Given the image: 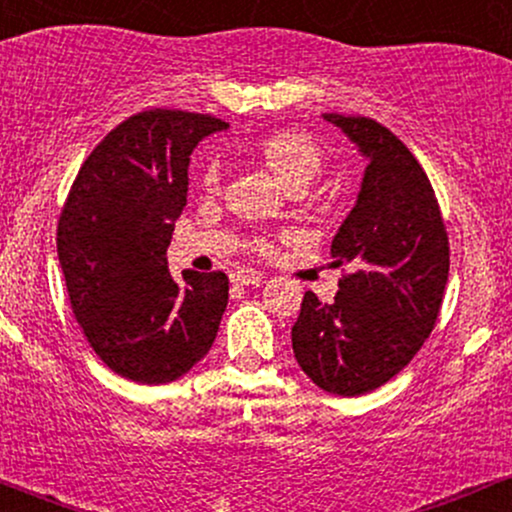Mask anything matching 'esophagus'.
Returning a JSON list of instances; mask_svg holds the SVG:
<instances>
[{
	"label": "esophagus",
	"instance_id": "esophagus-1",
	"mask_svg": "<svg viewBox=\"0 0 512 512\" xmlns=\"http://www.w3.org/2000/svg\"><path fill=\"white\" fill-rule=\"evenodd\" d=\"M264 279L262 272H257V269H238V272L231 274V281L236 286H255L260 284Z\"/></svg>",
	"mask_w": 512,
	"mask_h": 512
}]
</instances>
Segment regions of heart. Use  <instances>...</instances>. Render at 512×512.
Here are the masks:
<instances>
[{
  "label": "heart",
  "mask_w": 512,
  "mask_h": 512,
  "mask_svg": "<svg viewBox=\"0 0 512 512\" xmlns=\"http://www.w3.org/2000/svg\"><path fill=\"white\" fill-rule=\"evenodd\" d=\"M257 154L293 190L308 185L322 168V151L315 139L303 132H291V129H281V132L262 137L257 142ZM221 178V163L214 158L202 170V187L216 192L221 187ZM250 248L260 255H269L274 252V243L264 236H255L250 240Z\"/></svg>",
  "instance_id": "heart-1"
}]
</instances>
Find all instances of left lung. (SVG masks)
<instances>
[{
    "mask_svg": "<svg viewBox=\"0 0 512 512\" xmlns=\"http://www.w3.org/2000/svg\"><path fill=\"white\" fill-rule=\"evenodd\" d=\"M368 156L356 207L332 240L344 269L332 303L305 291L291 330L298 366L330 395L358 397L395 378L436 327L450 243L416 156L380 122L322 115Z\"/></svg>",
    "mask_w": 512,
    "mask_h": 512,
    "instance_id": "left-lung-1",
    "label": "left lung"
}]
</instances>
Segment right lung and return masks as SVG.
Returning a JSON list of instances; mask_svg holds the SVG:
<instances>
[{
  "label": "right lung",
  "instance_id": "obj_1",
  "mask_svg": "<svg viewBox=\"0 0 512 512\" xmlns=\"http://www.w3.org/2000/svg\"><path fill=\"white\" fill-rule=\"evenodd\" d=\"M226 127L187 110H142L105 134L64 199L57 255L74 317L105 366L134 383L178 380L219 332L228 276L187 269L175 281L166 250L192 149Z\"/></svg>",
  "mask_w": 512,
  "mask_h": 512
}]
</instances>
